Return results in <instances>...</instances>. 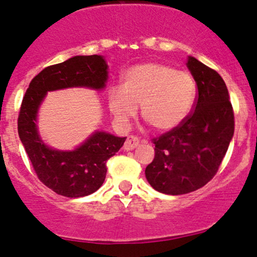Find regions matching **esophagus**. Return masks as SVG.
<instances>
[{
	"label": "esophagus",
	"instance_id": "esophagus-1",
	"mask_svg": "<svg viewBox=\"0 0 257 257\" xmlns=\"http://www.w3.org/2000/svg\"><path fill=\"white\" fill-rule=\"evenodd\" d=\"M140 144V139L135 135H131V137L126 138L125 143H124V149L125 150H133V149L138 148Z\"/></svg>",
	"mask_w": 257,
	"mask_h": 257
}]
</instances>
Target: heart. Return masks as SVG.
I'll use <instances>...</instances> for the list:
<instances>
[{"instance_id": "1", "label": "heart", "mask_w": 257, "mask_h": 257, "mask_svg": "<svg viewBox=\"0 0 257 257\" xmlns=\"http://www.w3.org/2000/svg\"><path fill=\"white\" fill-rule=\"evenodd\" d=\"M196 83L188 72L159 62L138 64L124 73L120 87L108 92L115 119L128 123L142 105V117L150 128L167 132L180 125L193 109Z\"/></svg>"}]
</instances>
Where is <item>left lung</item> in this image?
Here are the masks:
<instances>
[{"mask_svg": "<svg viewBox=\"0 0 257 257\" xmlns=\"http://www.w3.org/2000/svg\"><path fill=\"white\" fill-rule=\"evenodd\" d=\"M197 85L194 111L177 128L152 139L155 159L145 176L155 190L182 195L215 177L234 134V112L221 75L196 58L187 63Z\"/></svg>", "mask_w": 257, "mask_h": 257, "instance_id": "8db88e82", "label": "left lung"}]
</instances>
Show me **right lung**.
I'll list each match as a JSON object with an SVG mask.
<instances>
[{
  "instance_id": "right-lung-1",
  "label": "right lung",
  "mask_w": 257,
  "mask_h": 257,
  "mask_svg": "<svg viewBox=\"0 0 257 257\" xmlns=\"http://www.w3.org/2000/svg\"><path fill=\"white\" fill-rule=\"evenodd\" d=\"M107 69L101 56H75L42 69L30 81L22 101L19 138L38 178L58 195L81 197L95 193L105 182L107 161L122 148L126 138L95 132L75 150H53L45 145L38 133L39 106L47 91L74 86L103 89Z\"/></svg>"
}]
</instances>
